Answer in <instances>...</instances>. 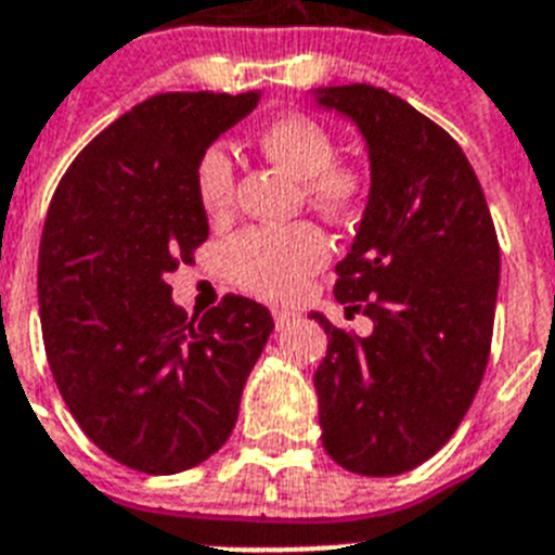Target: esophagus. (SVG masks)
I'll use <instances>...</instances> for the list:
<instances>
[{"mask_svg":"<svg viewBox=\"0 0 555 555\" xmlns=\"http://www.w3.org/2000/svg\"><path fill=\"white\" fill-rule=\"evenodd\" d=\"M296 319H299V313H296V310L273 308V322H276V331H285V327H291Z\"/></svg>","mask_w":555,"mask_h":555,"instance_id":"esophagus-1","label":"esophagus"}]
</instances>
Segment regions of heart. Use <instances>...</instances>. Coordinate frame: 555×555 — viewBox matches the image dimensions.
Instances as JSON below:
<instances>
[{
	"instance_id": "obj_1",
	"label": "heart",
	"mask_w": 555,
	"mask_h": 555,
	"mask_svg": "<svg viewBox=\"0 0 555 555\" xmlns=\"http://www.w3.org/2000/svg\"><path fill=\"white\" fill-rule=\"evenodd\" d=\"M264 156L301 179V196L319 214H353L364 182L348 165H336V142L317 119L279 116L259 133ZM196 199L210 216H224L236 199V165L231 151L216 142L205 147L193 170ZM331 256L327 236L317 224H262L247 228L224 247V264L238 287L262 299H291Z\"/></svg>"
}]
</instances>
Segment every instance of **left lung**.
<instances>
[{"instance_id":"left-lung-1","label":"left lung","mask_w":555,"mask_h":555,"mask_svg":"<svg viewBox=\"0 0 555 555\" xmlns=\"http://www.w3.org/2000/svg\"><path fill=\"white\" fill-rule=\"evenodd\" d=\"M359 125L371 199L336 301L373 322L367 336L313 313L327 333L317 367L327 456L359 476H399L456 434L490 359L499 238L459 142L404 99L373 85L317 90Z\"/></svg>"}]
</instances>
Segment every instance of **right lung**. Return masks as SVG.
Here are the masks:
<instances>
[{
    "label": "right lung",
    "mask_w": 555,
    "mask_h": 555,
    "mask_svg": "<svg viewBox=\"0 0 555 555\" xmlns=\"http://www.w3.org/2000/svg\"><path fill=\"white\" fill-rule=\"evenodd\" d=\"M256 102V90L145 99L90 139L48 207L39 319L53 382L130 470L170 476L214 456L273 331L264 305L233 293L188 319L168 285L207 238L196 162Z\"/></svg>",
    "instance_id": "right-lung-1"
}]
</instances>
